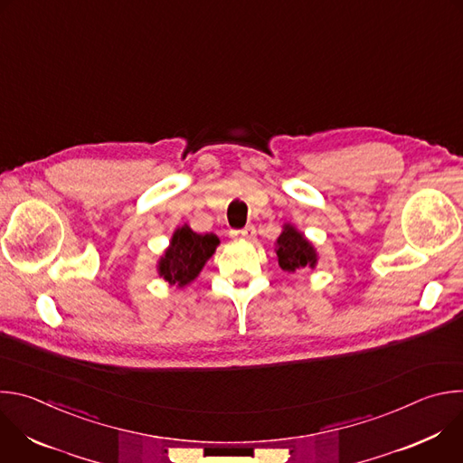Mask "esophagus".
I'll return each instance as SVG.
<instances>
[{"label": "esophagus", "mask_w": 463, "mask_h": 463, "mask_svg": "<svg viewBox=\"0 0 463 463\" xmlns=\"http://www.w3.org/2000/svg\"><path fill=\"white\" fill-rule=\"evenodd\" d=\"M231 236L232 238H236V240H254V236H256V229L252 227V225H247L245 229H241V231H232L231 232Z\"/></svg>", "instance_id": "34e87169"}]
</instances>
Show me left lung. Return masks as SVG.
<instances>
[{
	"label": "left lung",
	"instance_id": "1",
	"mask_svg": "<svg viewBox=\"0 0 463 463\" xmlns=\"http://www.w3.org/2000/svg\"><path fill=\"white\" fill-rule=\"evenodd\" d=\"M275 252L279 266L288 273L315 269L318 263L315 245L293 223L282 225V232L275 241Z\"/></svg>",
	"mask_w": 463,
	"mask_h": 463
}]
</instances>
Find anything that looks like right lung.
<instances>
[{
    "instance_id": "add662e5",
    "label": "right lung",
    "mask_w": 463,
    "mask_h": 463,
    "mask_svg": "<svg viewBox=\"0 0 463 463\" xmlns=\"http://www.w3.org/2000/svg\"><path fill=\"white\" fill-rule=\"evenodd\" d=\"M218 245L220 238L216 234H197L184 223L174 231L170 245L159 256L157 275L181 289L200 277Z\"/></svg>"
}]
</instances>
